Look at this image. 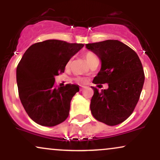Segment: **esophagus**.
Returning <instances> with one entry per match:
<instances>
[{"mask_svg":"<svg viewBox=\"0 0 160 160\" xmlns=\"http://www.w3.org/2000/svg\"><path fill=\"white\" fill-rule=\"evenodd\" d=\"M84 89H85V87H84V86H82V87L80 88V91H82Z\"/></svg>","mask_w":160,"mask_h":160,"instance_id":"obj_1","label":"esophagus"}]
</instances>
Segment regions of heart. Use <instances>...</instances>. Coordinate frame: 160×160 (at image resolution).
<instances>
[{
    "label": "heart",
    "mask_w": 160,
    "mask_h": 160,
    "mask_svg": "<svg viewBox=\"0 0 160 160\" xmlns=\"http://www.w3.org/2000/svg\"><path fill=\"white\" fill-rule=\"evenodd\" d=\"M84 57H85L86 62H87V63L89 64V65H90L91 63H92L93 62L98 61V58H97L96 56H95L94 53H92L91 52H86L85 54H84ZM78 81L80 82H83L84 80H82V78H79Z\"/></svg>",
    "instance_id": "1"
}]
</instances>
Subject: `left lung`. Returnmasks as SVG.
Masks as SVG:
<instances>
[{"mask_svg": "<svg viewBox=\"0 0 160 160\" xmlns=\"http://www.w3.org/2000/svg\"><path fill=\"white\" fill-rule=\"evenodd\" d=\"M86 48L102 62L93 83L108 84L102 92L92 87V114L108 126L120 124L132 113L142 91L144 74L140 58L133 49L117 40L88 43Z\"/></svg>", "mask_w": 160, "mask_h": 160, "instance_id": "1", "label": "left lung"}]
</instances>
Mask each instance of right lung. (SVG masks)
Wrapping results in <instances>:
<instances>
[{
  "label": "right lung",
  "instance_id": "right-lung-1",
  "mask_svg": "<svg viewBox=\"0 0 160 160\" xmlns=\"http://www.w3.org/2000/svg\"><path fill=\"white\" fill-rule=\"evenodd\" d=\"M82 43L47 40L31 46L16 68L20 101L36 123L55 126L68 117L73 96L78 86H55V77L65 71L68 62L81 49Z\"/></svg>",
  "mask_w": 160,
  "mask_h": 160
}]
</instances>
